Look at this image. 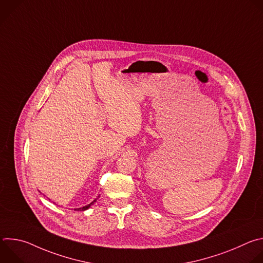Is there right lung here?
Instances as JSON below:
<instances>
[{
	"label": "right lung",
	"mask_w": 263,
	"mask_h": 263,
	"mask_svg": "<svg viewBox=\"0 0 263 263\" xmlns=\"http://www.w3.org/2000/svg\"><path fill=\"white\" fill-rule=\"evenodd\" d=\"M95 201H96V200H95ZM95 201H93V202H95ZM93 202H92V203H90L89 205H86V206H84V207H81V208H76V209H74V210H78V211H84V210L88 209V208L90 207V205H91V204H93Z\"/></svg>",
	"instance_id": "1"
}]
</instances>
